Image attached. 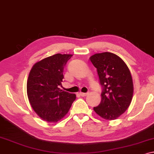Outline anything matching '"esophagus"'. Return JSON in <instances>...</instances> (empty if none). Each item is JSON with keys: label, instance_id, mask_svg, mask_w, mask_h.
Masks as SVG:
<instances>
[{"label": "esophagus", "instance_id": "esophagus-1", "mask_svg": "<svg viewBox=\"0 0 154 154\" xmlns=\"http://www.w3.org/2000/svg\"><path fill=\"white\" fill-rule=\"evenodd\" d=\"M88 93H82V92H80L79 93V95L82 96V97H85V96H86L87 95H88Z\"/></svg>", "mask_w": 154, "mask_h": 154}]
</instances>
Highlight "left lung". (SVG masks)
<instances>
[{"mask_svg":"<svg viewBox=\"0 0 154 154\" xmlns=\"http://www.w3.org/2000/svg\"><path fill=\"white\" fill-rule=\"evenodd\" d=\"M90 60L97 68L102 86V100L93 110L105 120H116L127 111L131 102L134 84L130 70L120 57L111 52L95 54Z\"/></svg>","mask_w":154,"mask_h":154,"instance_id":"obj_1","label":"left lung"}]
</instances>
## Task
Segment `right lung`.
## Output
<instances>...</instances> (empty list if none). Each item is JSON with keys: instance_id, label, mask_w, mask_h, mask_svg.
<instances>
[{"instance_id": "add662e5", "label": "right lung", "mask_w": 154, "mask_h": 154, "mask_svg": "<svg viewBox=\"0 0 154 154\" xmlns=\"http://www.w3.org/2000/svg\"><path fill=\"white\" fill-rule=\"evenodd\" d=\"M72 54H56L32 66L27 82V94L34 112L43 120L57 122L69 111L76 95L59 88L63 70Z\"/></svg>"}]
</instances>
